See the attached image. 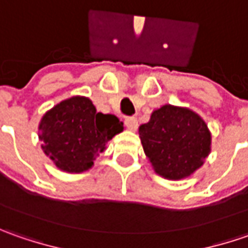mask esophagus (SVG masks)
I'll return each instance as SVG.
<instances>
[{"label":"esophagus","instance_id":"1","mask_svg":"<svg viewBox=\"0 0 248 248\" xmlns=\"http://www.w3.org/2000/svg\"><path fill=\"white\" fill-rule=\"evenodd\" d=\"M124 123H125V125H127L129 129H132V131H135V129L138 128V120L135 119V117H127Z\"/></svg>","mask_w":248,"mask_h":248}]
</instances>
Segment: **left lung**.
<instances>
[{"instance_id":"8db88e82","label":"left lung","mask_w":248,"mask_h":248,"mask_svg":"<svg viewBox=\"0 0 248 248\" xmlns=\"http://www.w3.org/2000/svg\"><path fill=\"white\" fill-rule=\"evenodd\" d=\"M145 155L158 175L181 179L200 168L211 137L205 123L189 109L166 105L139 127Z\"/></svg>"}]
</instances>
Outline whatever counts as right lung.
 Returning <instances> with one entry per match:
<instances>
[{
    "label": "right lung",
    "mask_w": 248,
    "mask_h": 248,
    "mask_svg": "<svg viewBox=\"0 0 248 248\" xmlns=\"http://www.w3.org/2000/svg\"><path fill=\"white\" fill-rule=\"evenodd\" d=\"M43 150L63 171L82 172L123 131L114 114L98 113L88 98L73 96L49 110L41 120Z\"/></svg>",
    "instance_id": "obj_1"
}]
</instances>
